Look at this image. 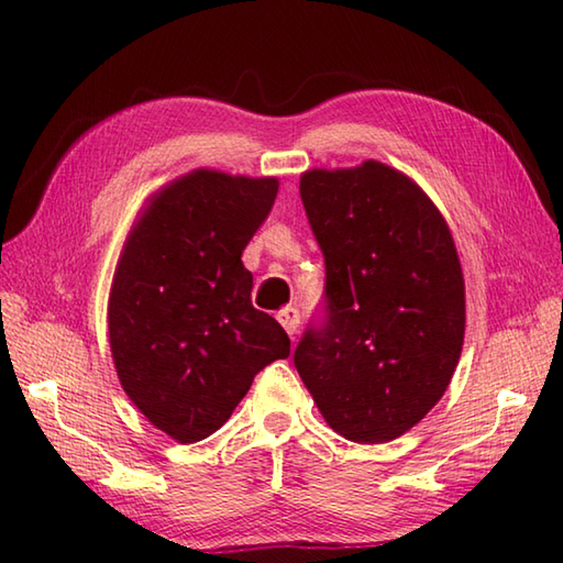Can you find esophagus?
Returning <instances> with one entry per match:
<instances>
[{
  "label": "esophagus",
  "instance_id": "1",
  "mask_svg": "<svg viewBox=\"0 0 563 563\" xmlns=\"http://www.w3.org/2000/svg\"><path fill=\"white\" fill-rule=\"evenodd\" d=\"M278 321L283 324V329L288 331L290 336H292V333L297 331V327H300V309H297V307H285V309H280V312H278Z\"/></svg>",
  "mask_w": 563,
  "mask_h": 563
}]
</instances>
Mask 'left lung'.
<instances>
[{
  "mask_svg": "<svg viewBox=\"0 0 563 563\" xmlns=\"http://www.w3.org/2000/svg\"><path fill=\"white\" fill-rule=\"evenodd\" d=\"M300 198L327 280L295 367L339 435L389 442L433 409L460 363L457 249L423 190L379 162L307 172Z\"/></svg>",
  "mask_w": 563,
  "mask_h": 563,
  "instance_id": "8db88e82",
  "label": "left lung"
}]
</instances>
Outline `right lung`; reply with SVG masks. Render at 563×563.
Masks as SVG:
<instances>
[{"mask_svg":"<svg viewBox=\"0 0 563 563\" xmlns=\"http://www.w3.org/2000/svg\"><path fill=\"white\" fill-rule=\"evenodd\" d=\"M278 196L275 178L200 169L152 198L130 232L109 300L121 385L178 442L212 435L251 382L290 355L285 329L251 305L242 251Z\"/></svg>","mask_w":563,"mask_h":563,"instance_id":"1","label":"right lung"}]
</instances>
